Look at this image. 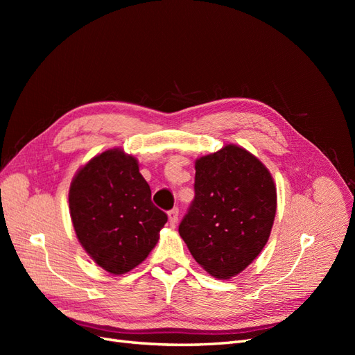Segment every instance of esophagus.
I'll use <instances>...</instances> for the list:
<instances>
[{"label":"esophagus","mask_w":355,"mask_h":355,"mask_svg":"<svg viewBox=\"0 0 355 355\" xmlns=\"http://www.w3.org/2000/svg\"><path fill=\"white\" fill-rule=\"evenodd\" d=\"M167 214H168V222H170V225H171V227H175V225L178 223V219H179V209H178V207L171 209Z\"/></svg>","instance_id":"esophagus-1"}]
</instances>
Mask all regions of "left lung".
I'll return each mask as SVG.
<instances>
[{
  "label": "left lung",
  "mask_w": 355,
  "mask_h": 355,
  "mask_svg": "<svg viewBox=\"0 0 355 355\" xmlns=\"http://www.w3.org/2000/svg\"><path fill=\"white\" fill-rule=\"evenodd\" d=\"M194 189L179 234L204 271L228 280L270 239L277 211L274 179L259 158L231 144L196 161Z\"/></svg>",
  "instance_id": "obj_1"
}]
</instances>
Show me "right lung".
I'll return each mask as SVG.
<instances>
[{"label":"right lung","mask_w":355,"mask_h":355,"mask_svg":"<svg viewBox=\"0 0 355 355\" xmlns=\"http://www.w3.org/2000/svg\"><path fill=\"white\" fill-rule=\"evenodd\" d=\"M69 213L84 250L105 271L125 274L142 263L167 222L154 206L137 159L121 148L93 157L73 176Z\"/></svg>","instance_id":"obj_1"}]
</instances>
